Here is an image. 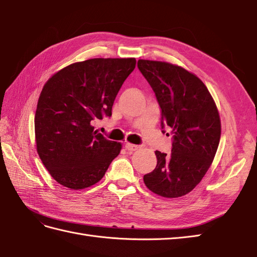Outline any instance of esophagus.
I'll use <instances>...</instances> for the list:
<instances>
[{"label":"esophagus","instance_id":"obj_1","mask_svg":"<svg viewBox=\"0 0 257 257\" xmlns=\"http://www.w3.org/2000/svg\"><path fill=\"white\" fill-rule=\"evenodd\" d=\"M124 147H125V149H127L128 151H136V150L139 149V146L134 145V144H129V143L125 144Z\"/></svg>","mask_w":257,"mask_h":257}]
</instances>
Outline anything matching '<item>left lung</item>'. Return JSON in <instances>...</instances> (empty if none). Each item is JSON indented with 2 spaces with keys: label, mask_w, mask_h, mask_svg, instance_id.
I'll return each instance as SVG.
<instances>
[{
  "label": "left lung",
  "mask_w": 257,
  "mask_h": 257,
  "mask_svg": "<svg viewBox=\"0 0 257 257\" xmlns=\"http://www.w3.org/2000/svg\"><path fill=\"white\" fill-rule=\"evenodd\" d=\"M138 68L154 89L163 122L171 128L170 155L156 151L146 187L163 198H179L198 185L214 159L221 138L215 101L198 76L167 62L139 59Z\"/></svg>",
  "instance_id": "1"
}]
</instances>
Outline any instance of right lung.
I'll return each mask as SVG.
<instances>
[{
  "instance_id": "right-lung-1",
  "label": "right lung",
  "mask_w": 257,
  "mask_h": 257,
  "mask_svg": "<svg viewBox=\"0 0 257 257\" xmlns=\"http://www.w3.org/2000/svg\"><path fill=\"white\" fill-rule=\"evenodd\" d=\"M136 67V58H90L70 64L48 79L35 112L36 150L54 180L72 190L105 176L120 143L94 130L111 116L113 101Z\"/></svg>"
}]
</instances>
